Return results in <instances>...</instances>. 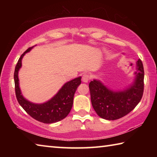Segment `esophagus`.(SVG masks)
<instances>
[{
    "mask_svg": "<svg viewBox=\"0 0 157 157\" xmlns=\"http://www.w3.org/2000/svg\"><path fill=\"white\" fill-rule=\"evenodd\" d=\"M90 79V77L89 75H87V74H84V75H83V76H82V80L83 82H85V83H87V82H89Z\"/></svg>",
    "mask_w": 157,
    "mask_h": 157,
    "instance_id": "obj_1",
    "label": "esophagus"
}]
</instances>
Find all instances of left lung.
Wrapping results in <instances>:
<instances>
[{
	"label": "left lung",
	"instance_id": "1",
	"mask_svg": "<svg viewBox=\"0 0 157 157\" xmlns=\"http://www.w3.org/2000/svg\"><path fill=\"white\" fill-rule=\"evenodd\" d=\"M134 82L123 90L113 91L99 79H94L89 86L93 107L100 118L117 120L126 116L141 100L144 89V70L140 59L136 62Z\"/></svg>",
	"mask_w": 157,
	"mask_h": 157
}]
</instances>
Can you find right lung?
Instances as JSON below:
<instances>
[{
	"instance_id": "obj_1",
	"label": "right lung",
	"mask_w": 157,
	"mask_h": 157,
	"mask_svg": "<svg viewBox=\"0 0 157 157\" xmlns=\"http://www.w3.org/2000/svg\"><path fill=\"white\" fill-rule=\"evenodd\" d=\"M33 47L29 48L21 55L15 67L14 78L16 96L23 109L35 120L47 124L57 123L65 118L70 113L73 104L74 95L78 86L81 84L82 77H78L66 82L51 99L46 102L36 104L28 100L23 97L21 91L18 71L22 66L23 57Z\"/></svg>"
}]
</instances>
